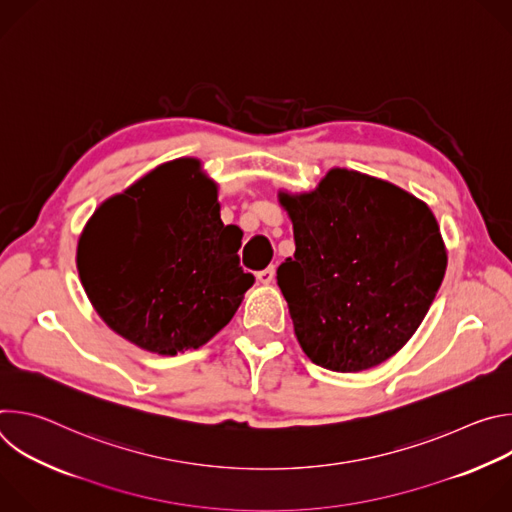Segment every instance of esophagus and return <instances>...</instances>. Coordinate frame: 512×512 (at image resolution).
<instances>
[{
    "label": "esophagus",
    "instance_id": "34e87169",
    "mask_svg": "<svg viewBox=\"0 0 512 512\" xmlns=\"http://www.w3.org/2000/svg\"><path fill=\"white\" fill-rule=\"evenodd\" d=\"M257 279H259L263 285L273 283V279H275V267H267V269L259 271V273H257Z\"/></svg>",
    "mask_w": 512,
    "mask_h": 512
}]
</instances>
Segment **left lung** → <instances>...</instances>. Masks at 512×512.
<instances>
[{"label": "left lung", "mask_w": 512, "mask_h": 512, "mask_svg": "<svg viewBox=\"0 0 512 512\" xmlns=\"http://www.w3.org/2000/svg\"><path fill=\"white\" fill-rule=\"evenodd\" d=\"M296 253L277 269L312 362L360 373L397 354L442 285L448 253L431 208L407 190L332 168L310 192H277Z\"/></svg>", "instance_id": "8db88e82"}]
</instances>
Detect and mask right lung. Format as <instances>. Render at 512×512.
<instances>
[{
	"mask_svg": "<svg viewBox=\"0 0 512 512\" xmlns=\"http://www.w3.org/2000/svg\"><path fill=\"white\" fill-rule=\"evenodd\" d=\"M243 231L221 221L218 186L196 158L166 162L89 218L77 269L101 320L131 344L174 356L200 348L239 310L255 277Z\"/></svg>",
	"mask_w": 512,
	"mask_h": 512,
	"instance_id": "obj_1",
	"label": "right lung"
}]
</instances>
